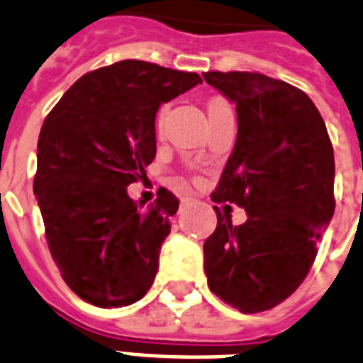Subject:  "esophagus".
Listing matches in <instances>:
<instances>
[{"instance_id": "1", "label": "esophagus", "mask_w": 363, "mask_h": 363, "mask_svg": "<svg viewBox=\"0 0 363 363\" xmlns=\"http://www.w3.org/2000/svg\"><path fill=\"white\" fill-rule=\"evenodd\" d=\"M193 201H195L193 196H184V199H182V204H191Z\"/></svg>"}]
</instances>
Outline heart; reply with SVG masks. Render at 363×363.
<instances>
[{"label":"heart","instance_id":"obj_1","mask_svg":"<svg viewBox=\"0 0 363 363\" xmlns=\"http://www.w3.org/2000/svg\"><path fill=\"white\" fill-rule=\"evenodd\" d=\"M225 108H231L229 104L223 100V98H213L212 102L208 104V111H213V109H225ZM164 113H167V108H161L159 115H157V125L161 126L162 119H164Z\"/></svg>","mask_w":363,"mask_h":363}]
</instances>
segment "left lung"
<instances>
[{
	"label": "left lung",
	"mask_w": 363,
	"mask_h": 363,
	"mask_svg": "<svg viewBox=\"0 0 363 363\" xmlns=\"http://www.w3.org/2000/svg\"><path fill=\"white\" fill-rule=\"evenodd\" d=\"M208 85L237 106V142L212 201L242 206L227 212L204 242L212 294L244 314L277 307L296 291L333 218L335 161L324 119L296 86L252 72H206Z\"/></svg>",
	"instance_id": "left-lung-1"
}]
</instances>
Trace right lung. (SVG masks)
Here are the masks:
<instances>
[{
	"label": "right lung",
	"instance_id": "1",
	"mask_svg": "<svg viewBox=\"0 0 363 363\" xmlns=\"http://www.w3.org/2000/svg\"><path fill=\"white\" fill-rule=\"evenodd\" d=\"M199 83L191 72L115 62L75 81L41 126L33 193L45 237L64 282L91 305H132L155 280L179 202L159 189L142 210L126 187L155 159L159 106Z\"/></svg>",
	"mask_w": 363,
	"mask_h": 363
}]
</instances>
